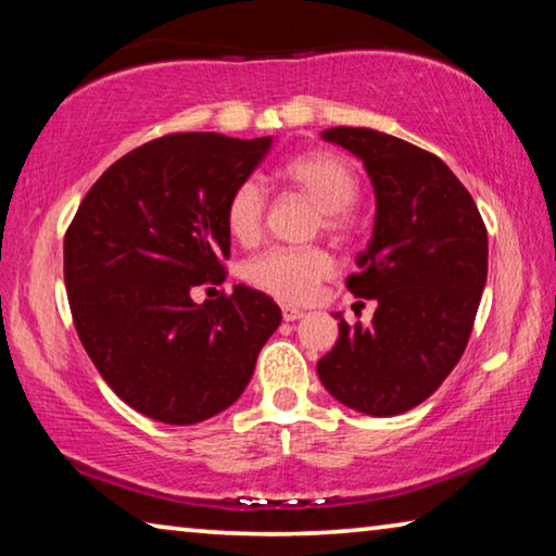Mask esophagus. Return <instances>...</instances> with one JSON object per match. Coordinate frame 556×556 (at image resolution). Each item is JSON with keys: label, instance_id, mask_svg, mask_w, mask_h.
Here are the masks:
<instances>
[{"label": "esophagus", "instance_id": "obj_1", "mask_svg": "<svg viewBox=\"0 0 556 556\" xmlns=\"http://www.w3.org/2000/svg\"><path fill=\"white\" fill-rule=\"evenodd\" d=\"M304 316V308H296V306H281V318L285 321H296V318Z\"/></svg>", "mask_w": 556, "mask_h": 556}]
</instances>
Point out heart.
I'll list each match as a JSON object with an SVG mask.
<instances>
[{
	"mask_svg": "<svg viewBox=\"0 0 556 556\" xmlns=\"http://www.w3.org/2000/svg\"><path fill=\"white\" fill-rule=\"evenodd\" d=\"M281 178L306 193L321 208V225L331 235L353 230V208L361 181L345 159L331 152H306L291 156L281 166ZM267 195L257 181H242L235 188L225 225L244 248L260 242L265 228ZM333 275V260L321 248H275L244 265V281L285 304H304L316 294L321 281Z\"/></svg>",
	"mask_w": 556,
	"mask_h": 556,
	"instance_id": "heart-1",
	"label": "heart"
}]
</instances>
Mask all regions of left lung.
Wrapping results in <instances>:
<instances>
[{"instance_id": "left-lung-1", "label": "left lung", "mask_w": 556, "mask_h": 556, "mask_svg": "<svg viewBox=\"0 0 556 556\" xmlns=\"http://www.w3.org/2000/svg\"><path fill=\"white\" fill-rule=\"evenodd\" d=\"M363 159L378 199L351 294L375 299L372 321L345 324L316 365L345 407L392 417L425 402L456 368L488 277V232L466 186L437 154L368 127L324 129Z\"/></svg>"}]
</instances>
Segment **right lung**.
Returning a JSON list of instances; mask_svg holds the SVG:
<instances>
[{
	"instance_id": "right-lung-1",
	"label": "right lung",
	"mask_w": 556,
	"mask_h": 556,
	"mask_svg": "<svg viewBox=\"0 0 556 556\" xmlns=\"http://www.w3.org/2000/svg\"><path fill=\"white\" fill-rule=\"evenodd\" d=\"M271 137L176 131L117 159L63 240L75 331L112 392L164 425L228 409L281 324L279 306L238 285L199 306L191 289L228 277L225 208Z\"/></svg>"
}]
</instances>
